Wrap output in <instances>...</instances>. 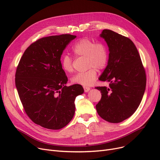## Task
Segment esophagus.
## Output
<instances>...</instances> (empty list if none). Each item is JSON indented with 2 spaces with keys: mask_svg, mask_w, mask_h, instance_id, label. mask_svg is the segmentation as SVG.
<instances>
[{
  "mask_svg": "<svg viewBox=\"0 0 160 160\" xmlns=\"http://www.w3.org/2000/svg\"><path fill=\"white\" fill-rule=\"evenodd\" d=\"M83 89H84L85 92H88L91 89V88L88 86H83Z\"/></svg>",
  "mask_w": 160,
  "mask_h": 160,
  "instance_id": "1",
  "label": "esophagus"
}]
</instances>
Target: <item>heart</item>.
<instances>
[{"label":"heart","instance_id":"1","mask_svg":"<svg viewBox=\"0 0 160 160\" xmlns=\"http://www.w3.org/2000/svg\"><path fill=\"white\" fill-rule=\"evenodd\" d=\"M75 56L84 57L86 59V66L89 67L87 71L78 72L71 78V82L83 86H90L97 78L98 69H103L108 62V50L106 45L101 41L83 38L77 41L72 47ZM63 69L67 72L72 71V59L67 54L61 58Z\"/></svg>","mask_w":160,"mask_h":160}]
</instances>
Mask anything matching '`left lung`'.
Returning a JSON list of instances; mask_svg holds the SVG:
<instances>
[{
	"instance_id": "1",
	"label": "left lung",
	"mask_w": 160,
	"mask_h": 160,
	"mask_svg": "<svg viewBox=\"0 0 160 160\" xmlns=\"http://www.w3.org/2000/svg\"><path fill=\"white\" fill-rule=\"evenodd\" d=\"M100 37L109 48V59L99 80L110 88L96 87L102 97L96 105L100 117L112 123L128 119L136 111L146 88V74L136 47L129 38L110 30Z\"/></svg>"
}]
</instances>
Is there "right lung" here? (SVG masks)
<instances>
[{"label": "right lung", "instance_id": "right-lung-1", "mask_svg": "<svg viewBox=\"0 0 160 160\" xmlns=\"http://www.w3.org/2000/svg\"><path fill=\"white\" fill-rule=\"evenodd\" d=\"M71 34L41 38L21 57L15 73V86L24 111L41 127L59 130L72 120L76 97L83 93L80 84L66 86L68 79L60 58Z\"/></svg>", "mask_w": 160, "mask_h": 160}]
</instances>
